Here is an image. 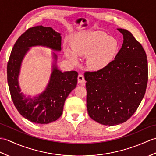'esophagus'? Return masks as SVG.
Instances as JSON below:
<instances>
[{
  "instance_id": "34e87169",
  "label": "esophagus",
  "mask_w": 156,
  "mask_h": 156,
  "mask_svg": "<svg viewBox=\"0 0 156 156\" xmlns=\"http://www.w3.org/2000/svg\"><path fill=\"white\" fill-rule=\"evenodd\" d=\"M78 82L79 84H80L82 85H84L85 83V80H84V77L83 75L82 74H79L78 76Z\"/></svg>"
}]
</instances>
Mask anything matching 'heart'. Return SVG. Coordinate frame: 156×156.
<instances>
[{
  "mask_svg": "<svg viewBox=\"0 0 156 156\" xmlns=\"http://www.w3.org/2000/svg\"><path fill=\"white\" fill-rule=\"evenodd\" d=\"M70 45L71 48H63L66 58L77 64L78 55L87 56V66L92 70L107 66L115 59L119 48L117 39L102 31L82 32L72 39Z\"/></svg>",
  "mask_w": 156,
  "mask_h": 156,
  "instance_id": "heart-1",
  "label": "heart"
}]
</instances>
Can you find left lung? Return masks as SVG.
Instances as JSON below:
<instances>
[{"label": "left lung", "instance_id": "left-lung-1", "mask_svg": "<svg viewBox=\"0 0 156 156\" xmlns=\"http://www.w3.org/2000/svg\"><path fill=\"white\" fill-rule=\"evenodd\" d=\"M123 43L115 59L97 72H87V107L90 118L113 126L127 121L143 99L147 83V56L130 31L117 29Z\"/></svg>", "mask_w": 156, "mask_h": 156}]
</instances>
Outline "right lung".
Returning <instances> with one entry per match:
<instances>
[{
	"label": "right lung",
	"instance_id": "obj_1",
	"mask_svg": "<svg viewBox=\"0 0 156 156\" xmlns=\"http://www.w3.org/2000/svg\"><path fill=\"white\" fill-rule=\"evenodd\" d=\"M61 34L42 25L29 29L16 40L7 64V80L13 103L19 113L29 121L48 124L61 117L64 102L78 81V72H62L57 64L58 55L51 52V72L48 83L41 93L34 96L21 92L19 78L22 63L31 48H47L61 51Z\"/></svg>",
	"mask_w": 156,
	"mask_h": 156
}]
</instances>
